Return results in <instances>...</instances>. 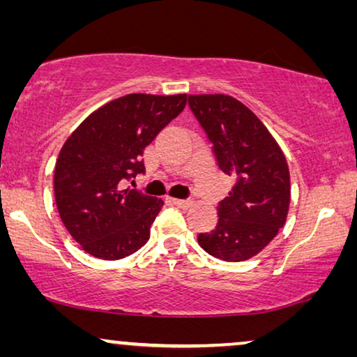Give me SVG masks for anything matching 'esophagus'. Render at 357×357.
I'll return each mask as SVG.
<instances>
[{"mask_svg": "<svg viewBox=\"0 0 357 357\" xmlns=\"http://www.w3.org/2000/svg\"><path fill=\"white\" fill-rule=\"evenodd\" d=\"M172 203L175 204V206H178V208H182V209H187V208H190L193 204L192 199H177V198H174Z\"/></svg>", "mask_w": 357, "mask_h": 357, "instance_id": "esophagus-1", "label": "esophagus"}]
</instances>
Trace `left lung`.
<instances>
[{"instance_id": "8db88e82", "label": "left lung", "mask_w": 357, "mask_h": 357, "mask_svg": "<svg viewBox=\"0 0 357 357\" xmlns=\"http://www.w3.org/2000/svg\"><path fill=\"white\" fill-rule=\"evenodd\" d=\"M219 169L236 178L218 206V226L199 234L198 243L224 261L260 253L284 226L291 203L286 158L260 119L242 102L224 94L188 96Z\"/></svg>"}]
</instances>
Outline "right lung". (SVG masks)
Wrapping results in <instances>:
<instances>
[{"instance_id": "right-lung-1", "label": "right lung", "mask_w": 357, "mask_h": 357, "mask_svg": "<svg viewBox=\"0 0 357 357\" xmlns=\"http://www.w3.org/2000/svg\"><path fill=\"white\" fill-rule=\"evenodd\" d=\"M187 105V94H128L87 116L63 144L55 165V202L82 250L120 260L149 241L164 202L125 180L144 172L143 151Z\"/></svg>"}]
</instances>
